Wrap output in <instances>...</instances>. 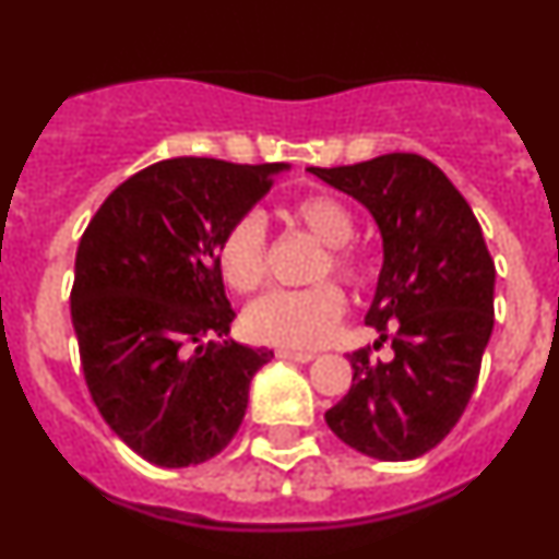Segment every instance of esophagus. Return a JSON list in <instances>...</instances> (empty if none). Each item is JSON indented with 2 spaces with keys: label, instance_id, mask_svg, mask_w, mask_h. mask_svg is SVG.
Returning a JSON list of instances; mask_svg holds the SVG:
<instances>
[{
  "label": "esophagus",
  "instance_id": "esophagus-1",
  "mask_svg": "<svg viewBox=\"0 0 559 559\" xmlns=\"http://www.w3.org/2000/svg\"><path fill=\"white\" fill-rule=\"evenodd\" d=\"M280 358H285V361H298V364H307L312 361L314 353H307V350H277Z\"/></svg>",
  "mask_w": 559,
  "mask_h": 559
}]
</instances>
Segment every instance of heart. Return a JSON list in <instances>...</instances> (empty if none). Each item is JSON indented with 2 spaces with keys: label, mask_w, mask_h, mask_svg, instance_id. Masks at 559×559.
I'll list each match as a JSON object with an SVG mask.
<instances>
[{
  "label": "heart",
  "mask_w": 559,
  "mask_h": 559,
  "mask_svg": "<svg viewBox=\"0 0 559 559\" xmlns=\"http://www.w3.org/2000/svg\"><path fill=\"white\" fill-rule=\"evenodd\" d=\"M293 223L307 228L320 245L323 258L314 266V280L329 274L353 287L369 282V261L347 241L356 234V217L340 198L312 192L287 209ZM217 269L234 290L252 293L266 282L269 236L266 219L258 212H245L225 228L217 245ZM345 314V293L334 282H318L304 290H274L258 298L245 314L247 331L258 342L282 350H314L334 336Z\"/></svg>",
  "instance_id": "obj_1"
}]
</instances>
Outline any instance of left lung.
<instances>
[{"label": "left lung", "instance_id": "left-lung-1", "mask_svg": "<svg viewBox=\"0 0 559 559\" xmlns=\"http://www.w3.org/2000/svg\"><path fill=\"white\" fill-rule=\"evenodd\" d=\"M369 209L383 269L367 325L394 358L350 353L353 385L325 413L361 454L407 462L432 451L465 413L495 325V261L469 203L421 154L394 152L340 168H309Z\"/></svg>", "mask_w": 559, "mask_h": 559}]
</instances>
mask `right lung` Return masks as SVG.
<instances>
[{
    "label": "right lung",
    "instance_id": "1",
    "mask_svg": "<svg viewBox=\"0 0 559 559\" xmlns=\"http://www.w3.org/2000/svg\"><path fill=\"white\" fill-rule=\"evenodd\" d=\"M285 168L163 159L121 181L81 236L70 314L86 385L105 424L152 465L217 456L274 358L228 340L236 312L217 245Z\"/></svg>",
    "mask_w": 559,
    "mask_h": 559
}]
</instances>
